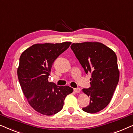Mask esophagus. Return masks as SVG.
<instances>
[{
    "label": "esophagus",
    "instance_id": "esophagus-1",
    "mask_svg": "<svg viewBox=\"0 0 133 133\" xmlns=\"http://www.w3.org/2000/svg\"><path fill=\"white\" fill-rule=\"evenodd\" d=\"M74 90L76 93H79L80 91H81V89L79 88H75V89H74Z\"/></svg>",
    "mask_w": 133,
    "mask_h": 133
}]
</instances>
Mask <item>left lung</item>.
<instances>
[{
    "mask_svg": "<svg viewBox=\"0 0 133 133\" xmlns=\"http://www.w3.org/2000/svg\"><path fill=\"white\" fill-rule=\"evenodd\" d=\"M71 49L86 74L90 73V87L83 89L90 104L83 110L95 113L110 103L119 79L117 57L111 49L98 42L73 43Z\"/></svg>",
    "mask_w": 133,
    "mask_h": 133,
    "instance_id": "8db88e82",
    "label": "left lung"
}]
</instances>
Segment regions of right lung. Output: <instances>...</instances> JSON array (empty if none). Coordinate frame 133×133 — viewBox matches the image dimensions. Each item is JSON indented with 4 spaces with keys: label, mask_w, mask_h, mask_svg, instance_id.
<instances>
[{
    "label": "right lung",
    "mask_w": 133,
    "mask_h": 133,
    "mask_svg": "<svg viewBox=\"0 0 133 133\" xmlns=\"http://www.w3.org/2000/svg\"><path fill=\"white\" fill-rule=\"evenodd\" d=\"M71 42L35 44L26 49L19 59L17 75L22 90L35 111L51 116L61 111L70 87L48 81L54 61L69 48Z\"/></svg>",
    "instance_id": "1"
}]
</instances>
